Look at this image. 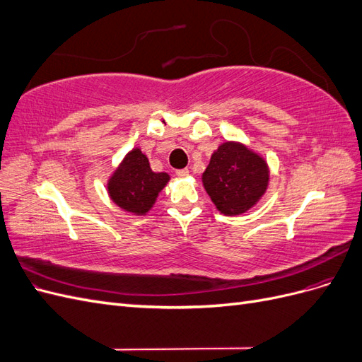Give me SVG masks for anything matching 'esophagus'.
<instances>
[{"instance_id": "esophagus-1", "label": "esophagus", "mask_w": 362, "mask_h": 362, "mask_svg": "<svg viewBox=\"0 0 362 362\" xmlns=\"http://www.w3.org/2000/svg\"><path fill=\"white\" fill-rule=\"evenodd\" d=\"M175 173H177V177H180V178H185V177H189V169H178Z\"/></svg>"}]
</instances>
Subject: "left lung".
Returning <instances> with one entry per match:
<instances>
[{"mask_svg": "<svg viewBox=\"0 0 362 362\" xmlns=\"http://www.w3.org/2000/svg\"><path fill=\"white\" fill-rule=\"evenodd\" d=\"M204 187L225 216H238L254 206L269 185V166L257 152L238 141H225L214 151L202 173Z\"/></svg>", "mask_w": 362, "mask_h": 362, "instance_id": "1", "label": "left lung"}]
</instances>
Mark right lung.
<instances>
[{
    "instance_id": "1",
    "label": "right lung",
    "mask_w": 362,
    "mask_h": 362,
    "mask_svg": "<svg viewBox=\"0 0 362 362\" xmlns=\"http://www.w3.org/2000/svg\"><path fill=\"white\" fill-rule=\"evenodd\" d=\"M170 177L166 172H152L146 156L139 148L129 151L107 182L112 201L136 216L146 214Z\"/></svg>"
}]
</instances>
